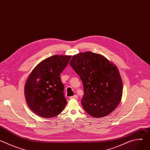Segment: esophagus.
<instances>
[{"mask_svg":"<svg viewBox=\"0 0 150 150\" xmlns=\"http://www.w3.org/2000/svg\"><path fill=\"white\" fill-rule=\"evenodd\" d=\"M73 98H74V99H77V98H78V96H77L76 94H75V95H74V96H72V97H70V99H73Z\"/></svg>","mask_w":150,"mask_h":150,"instance_id":"1","label":"esophagus"}]
</instances>
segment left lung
I'll return each mask as SVG.
<instances>
[{
	"mask_svg": "<svg viewBox=\"0 0 150 150\" xmlns=\"http://www.w3.org/2000/svg\"><path fill=\"white\" fill-rule=\"evenodd\" d=\"M70 65L83 85V109L94 117L110 114L121 101L123 83L118 68L104 56L91 52L74 55Z\"/></svg>",
	"mask_w": 150,
	"mask_h": 150,
	"instance_id": "left-lung-1",
	"label": "left lung"
}]
</instances>
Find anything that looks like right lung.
Instances as JSON below:
<instances>
[{"instance_id": "add662e5", "label": "right lung", "mask_w": 150, "mask_h": 150, "mask_svg": "<svg viewBox=\"0 0 150 150\" xmlns=\"http://www.w3.org/2000/svg\"><path fill=\"white\" fill-rule=\"evenodd\" d=\"M72 56L54 55L40 62L30 74L24 86L26 102L30 109L41 117L59 115L67 101L60 74Z\"/></svg>"}]
</instances>
